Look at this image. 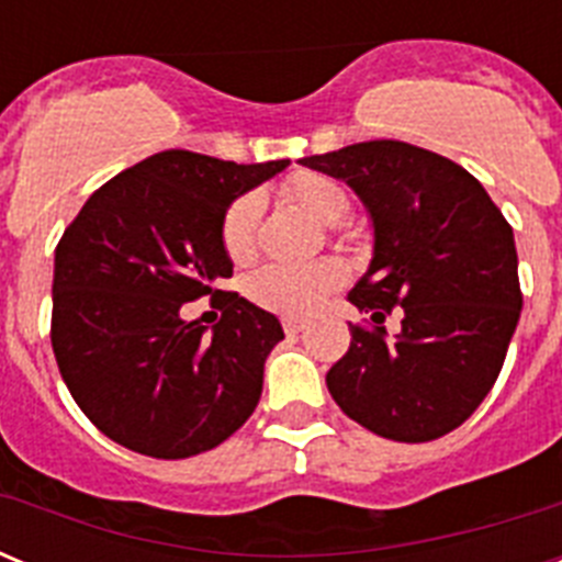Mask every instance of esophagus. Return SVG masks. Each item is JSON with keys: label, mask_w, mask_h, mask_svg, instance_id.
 <instances>
[{"label": "esophagus", "mask_w": 562, "mask_h": 562, "mask_svg": "<svg viewBox=\"0 0 562 562\" xmlns=\"http://www.w3.org/2000/svg\"><path fill=\"white\" fill-rule=\"evenodd\" d=\"M281 324H284L286 335H301V331H304V324H301V321H295V317H284Z\"/></svg>", "instance_id": "1"}]
</instances>
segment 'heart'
I'll list each match as a JSON object with an SVG mask.
<instances>
[{
	"label": "heart",
	"instance_id": "obj_1",
	"mask_svg": "<svg viewBox=\"0 0 562 562\" xmlns=\"http://www.w3.org/2000/svg\"><path fill=\"white\" fill-rule=\"evenodd\" d=\"M295 205L312 213L315 220L335 225L349 213V196L337 182L321 173H295L284 186ZM258 196L245 193L227 207L222 220V245L231 261L245 265L256 252ZM342 284V267L335 258H321L310 265H267L247 278V297L261 310L286 317L312 315L326 297Z\"/></svg>",
	"mask_w": 562,
	"mask_h": 562
}]
</instances>
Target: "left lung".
I'll return each mask as SVG.
<instances>
[{"instance_id": "left-lung-1", "label": "left lung", "mask_w": 562, "mask_h": 562, "mask_svg": "<svg viewBox=\"0 0 562 562\" xmlns=\"http://www.w3.org/2000/svg\"><path fill=\"white\" fill-rule=\"evenodd\" d=\"M301 166L342 180L374 225V256L349 301L374 329L326 374L357 425L394 441H430L470 419L504 366L518 326L515 236L473 173L400 140L355 143ZM401 315L389 338L384 317Z\"/></svg>"}]
</instances>
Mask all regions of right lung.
Returning <instances> with one entry per match:
<instances>
[{
  "label": "right lung",
  "instance_id": "obj_1",
  "mask_svg": "<svg viewBox=\"0 0 562 562\" xmlns=\"http://www.w3.org/2000/svg\"><path fill=\"white\" fill-rule=\"evenodd\" d=\"M290 160L151 154L98 188L56 247L53 351L69 394L112 441L151 459L216 448L256 411L265 360L284 329L238 292L222 220ZM212 295L206 335L181 306Z\"/></svg>",
  "mask_w": 562,
  "mask_h": 562
}]
</instances>
